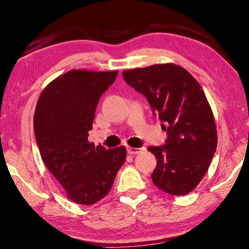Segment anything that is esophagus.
<instances>
[{
	"instance_id": "1",
	"label": "esophagus",
	"mask_w": 249,
	"mask_h": 249,
	"mask_svg": "<svg viewBox=\"0 0 249 249\" xmlns=\"http://www.w3.org/2000/svg\"><path fill=\"white\" fill-rule=\"evenodd\" d=\"M142 152V148H136V147H127V153L131 154V155H135V154H139Z\"/></svg>"
}]
</instances>
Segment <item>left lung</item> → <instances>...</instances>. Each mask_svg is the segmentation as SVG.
<instances>
[{
    "mask_svg": "<svg viewBox=\"0 0 249 249\" xmlns=\"http://www.w3.org/2000/svg\"><path fill=\"white\" fill-rule=\"evenodd\" d=\"M123 77L143 94L161 122L167 140L147 148L155 155L152 180L171 195H186L206 174L217 146L212 108L202 86L176 64L127 70Z\"/></svg>",
    "mask_w": 249,
    "mask_h": 249,
    "instance_id": "1",
    "label": "left lung"
}]
</instances>
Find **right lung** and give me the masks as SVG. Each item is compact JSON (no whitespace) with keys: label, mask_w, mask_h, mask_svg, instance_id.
Instances as JSON below:
<instances>
[{"label":"right lung","mask_w":249,"mask_h":249,"mask_svg":"<svg viewBox=\"0 0 249 249\" xmlns=\"http://www.w3.org/2000/svg\"><path fill=\"white\" fill-rule=\"evenodd\" d=\"M117 74L69 71L42 90L35 108L34 134L42 160L77 204L104 198L126 159L124 146L106 149L88 141L98 101Z\"/></svg>","instance_id":"right-lung-1"}]
</instances>
